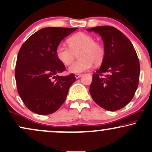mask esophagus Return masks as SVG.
<instances>
[{
	"label": "esophagus",
	"instance_id": "1",
	"mask_svg": "<svg viewBox=\"0 0 152 152\" xmlns=\"http://www.w3.org/2000/svg\"><path fill=\"white\" fill-rule=\"evenodd\" d=\"M81 76H82V74H75V77H76V78H79Z\"/></svg>",
	"mask_w": 152,
	"mask_h": 152
}]
</instances>
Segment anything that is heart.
<instances>
[{
	"instance_id": "1",
	"label": "heart",
	"mask_w": 152,
	"mask_h": 152,
	"mask_svg": "<svg viewBox=\"0 0 152 152\" xmlns=\"http://www.w3.org/2000/svg\"><path fill=\"white\" fill-rule=\"evenodd\" d=\"M69 47L59 43L55 50V55L64 65H69L74 62L76 55L79 59L69 67V72L79 74L90 69L93 63L98 64L104 56V47L95 41L93 36L85 33H78L68 40Z\"/></svg>"
}]
</instances>
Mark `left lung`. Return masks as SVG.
Instances as JSON below:
<instances>
[{
	"mask_svg": "<svg viewBox=\"0 0 152 152\" xmlns=\"http://www.w3.org/2000/svg\"><path fill=\"white\" fill-rule=\"evenodd\" d=\"M101 36L104 57L100 68L93 74L90 87L92 98L108 111H116L133 98L140 77L139 59L130 40L115 27L96 26L88 28ZM104 72L108 74L104 76Z\"/></svg>",
	"mask_w": 152,
	"mask_h": 152,
	"instance_id": "1",
	"label": "left lung"
}]
</instances>
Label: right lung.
I'll return each instance as SVG.
<instances>
[{
    "instance_id": "right-lung-1",
    "label": "right lung",
    "mask_w": 152,
    "mask_h": 152,
    "mask_svg": "<svg viewBox=\"0 0 152 152\" xmlns=\"http://www.w3.org/2000/svg\"><path fill=\"white\" fill-rule=\"evenodd\" d=\"M76 28H43L20 48L15 66L17 92L25 106L36 114H50L59 109L76 80L74 74L57 76L66 68L57 59L55 50Z\"/></svg>"
}]
</instances>
